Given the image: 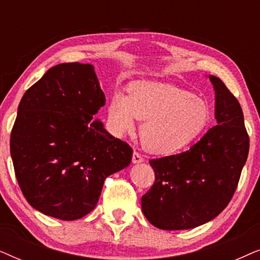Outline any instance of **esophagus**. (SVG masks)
I'll list each match as a JSON object with an SVG mask.
<instances>
[{
	"mask_svg": "<svg viewBox=\"0 0 260 260\" xmlns=\"http://www.w3.org/2000/svg\"><path fill=\"white\" fill-rule=\"evenodd\" d=\"M143 161H144L143 156H142L140 152L134 151V154H133V162L134 163H142Z\"/></svg>",
	"mask_w": 260,
	"mask_h": 260,
	"instance_id": "esophagus-1",
	"label": "esophagus"
}]
</instances>
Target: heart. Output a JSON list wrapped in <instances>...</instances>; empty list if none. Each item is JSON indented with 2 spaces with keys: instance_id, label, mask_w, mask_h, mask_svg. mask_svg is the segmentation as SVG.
Instances as JSON below:
<instances>
[{
  "instance_id": "heart-1",
  "label": "heart",
  "mask_w": 260,
  "mask_h": 260,
  "mask_svg": "<svg viewBox=\"0 0 260 260\" xmlns=\"http://www.w3.org/2000/svg\"><path fill=\"white\" fill-rule=\"evenodd\" d=\"M211 118L207 102L183 88L166 84H135L127 95L115 92L108 105L110 130L116 136L133 133L144 120L141 142L147 150L170 155L204 133Z\"/></svg>"
}]
</instances>
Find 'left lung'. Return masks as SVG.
<instances>
[{
	"label": "left lung",
	"mask_w": 260,
	"mask_h": 260,
	"mask_svg": "<svg viewBox=\"0 0 260 260\" xmlns=\"http://www.w3.org/2000/svg\"><path fill=\"white\" fill-rule=\"evenodd\" d=\"M209 79L218 125L189 150L149 161L155 182L142 197V211L157 229H194L218 216L233 198L247 159L250 138L239 102L219 78Z\"/></svg>",
	"instance_id": "1"
}]
</instances>
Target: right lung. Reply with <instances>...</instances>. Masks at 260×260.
Instances as JSON below:
<instances>
[{"label":"right lung","mask_w":260,"mask_h":260,"mask_svg":"<svg viewBox=\"0 0 260 260\" xmlns=\"http://www.w3.org/2000/svg\"><path fill=\"white\" fill-rule=\"evenodd\" d=\"M105 104L90 63H60L24 92L10 135L16 180L31 207L77 220L95 207L106 177L133 149L91 120Z\"/></svg>","instance_id":"1"}]
</instances>
